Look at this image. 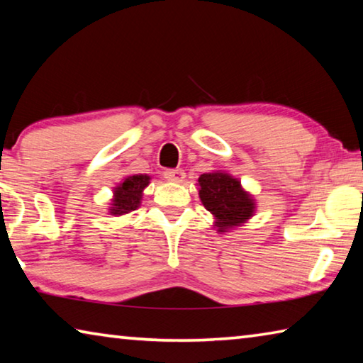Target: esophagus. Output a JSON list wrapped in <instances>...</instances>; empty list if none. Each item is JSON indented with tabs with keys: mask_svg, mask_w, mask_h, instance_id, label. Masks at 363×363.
Masks as SVG:
<instances>
[{
	"mask_svg": "<svg viewBox=\"0 0 363 363\" xmlns=\"http://www.w3.org/2000/svg\"><path fill=\"white\" fill-rule=\"evenodd\" d=\"M164 177H167L169 182L181 184L184 179H186V173H184L182 169H169L164 173Z\"/></svg>",
	"mask_w": 363,
	"mask_h": 363,
	"instance_id": "obj_1",
	"label": "esophagus"
}]
</instances>
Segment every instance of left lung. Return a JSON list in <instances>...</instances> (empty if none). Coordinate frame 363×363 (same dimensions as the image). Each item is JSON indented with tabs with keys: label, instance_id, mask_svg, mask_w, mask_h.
I'll use <instances>...</instances> for the list:
<instances>
[{
	"label": "left lung",
	"instance_id": "1",
	"mask_svg": "<svg viewBox=\"0 0 363 363\" xmlns=\"http://www.w3.org/2000/svg\"><path fill=\"white\" fill-rule=\"evenodd\" d=\"M196 186L201 203L213 214V227L219 233L247 224L255 216V196L227 171L218 169L201 174Z\"/></svg>",
	"mask_w": 363,
	"mask_h": 363
}]
</instances>
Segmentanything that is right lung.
<instances>
[{
    "label": "right lung",
    "instance_id": "obj_1",
    "mask_svg": "<svg viewBox=\"0 0 363 363\" xmlns=\"http://www.w3.org/2000/svg\"><path fill=\"white\" fill-rule=\"evenodd\" d=\"M152 177L149 174H130L125 176L120 184L113 187V196L107 208L112 216H123L138 210L143 201L144 189L149 186Z\"/></svg>",
    "mask_w": 363,
    "mask_h": 363
}]
</instances>
